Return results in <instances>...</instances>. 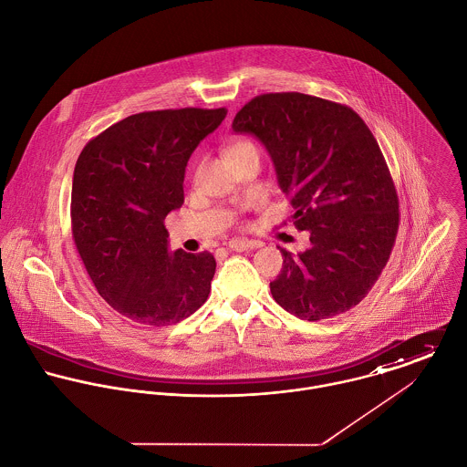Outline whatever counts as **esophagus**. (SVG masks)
Listing matches in <instances>:
<instances>
[{"instance_id": "1", "label": "esophagus", "mask_w": 467, "mask_h": 467, "mask_svg": "<svg viewBox=\"0 0 467 467\" xmlns=\"http://www.w3.org/2000/svg\"><path fill=\"white\" fill-rule=\"evenodd\" d=\"M263 243L261 241H250V239H230L228 241V248L234 252H244L248 248H261Z\"/></svg>"}]
</instances>
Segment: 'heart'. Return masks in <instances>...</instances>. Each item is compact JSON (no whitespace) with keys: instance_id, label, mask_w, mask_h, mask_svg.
Returning a JSON list of instances; mask_svg holds the SVG:
<instances>
[{"instance_id":"1","label":"heart","mask_w":467,"mask_h":467,"mask_svg":"<svg viewBox=\"0 0 467 467\" xmlns=\"http://www.w3.org/2000/svg\"><path fill=\"white\" fill-rule=\"evenodd\" d=\"M246 154H255V156H259V150H257L255 143L250 141V140H237V141H234V143L226 149V158H228V161L234 160V158H239V156H246Z\"/></svg>"}]
</instances>
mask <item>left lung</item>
Listing matches in <instances>:
<instances>
[{
  "label": "left lung",
  "mask_w": 467,
  "mask_h": 467,
  "mask_svg": "<svg viewBox=\"0 0 467 467\" xmlns=\"http://www.w3.org/2000/svg\"><path fill=\"white\" fill-rule=\"evenodd\" d=\"M266 147L276 180L311 246L269 282L287 313L318 322L358 306L379 278L400 228V200L383 152L348 106L304 93H266L234 119Z\"/></svg>",
  "instance_id": "obj_1"
}]
</instances>
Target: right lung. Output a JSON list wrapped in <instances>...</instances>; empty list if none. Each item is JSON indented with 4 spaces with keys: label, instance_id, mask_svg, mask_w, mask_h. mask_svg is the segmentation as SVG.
Segmentation results:
<instances>
[{
    "label": "right lung",
    "instance_id": "right-lung-1",
    "mask_svg": "<svg viewBox=\"0 0 467 467\" xmlns=\"http://www.w3.org/2000/svg\"><path fill=\"white\" fill-rule=\"evenodd\" d=\"M226 109L131 115L82 149L71 185V234L99 295L145 326H172L206 302L215 259L169 252L163 224L185 201V167Z\"/></svg>",
    "mask_w": 467,
    "mask_h": 467
}]
</instances>
